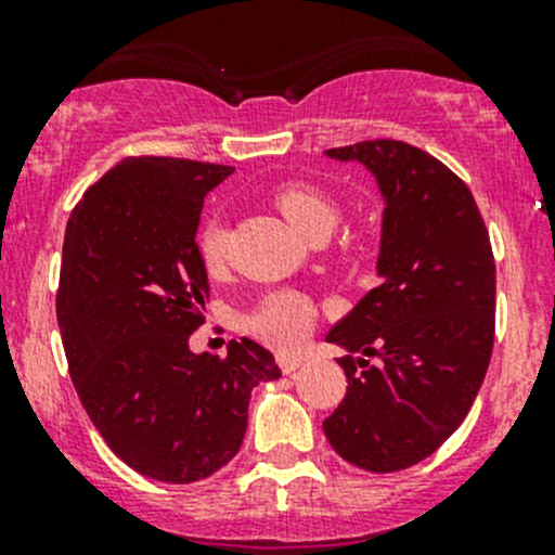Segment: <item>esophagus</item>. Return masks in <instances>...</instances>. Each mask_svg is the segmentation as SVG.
<instances>
[{"label": "esophagus", "mask_w": 555, "mask_h": 555, "mask_svg": "<svg viewBox=\"0 0 555 555\" xmlns=\"http://www.w3.org/2000/svg\"><path fill=\"white\" fill-rule=\"evenodd\" d=\"M300 365H304L300 357H279V367H282V373H287V376H293Z\"/></svg>", "instance_id": "34e87169"}]
</instances>
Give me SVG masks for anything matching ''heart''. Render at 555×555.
Wrapping results in <instances>:
<instances>
[{
  "label": "heart",
  "instance_id": "obj_1",
  "mask_svg": "<svg viewBox=\"0 0 555 555\" xmlns=\"http://www.w3.org/2000/svg\"><path fill=\"white\" fill-rule=\"evenodd\" d=\"M279 211L289 225L306 238L317 233H333L338 222V204L311 184H284L273 195ZM198 255L206 271H220L228 257V228L220 220H209L198 233ZM313 306L300 293H273L246 317V330L276 349H293L309 335Z\"/></svg>",
  "mask_w": 555,
  "mask_h": 555
}]
</instances>
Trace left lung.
Here are the masks:
<instances>
[{"mask_svg": "<svg viewBox=\"0 0 555 555\" xmlns=\"http://www.w3.org/2000/svg\"><path fill=\"white\" fill-rule=\"evenodd\" d=\"M324 155L376 177L384 217L382 284L327 333L346 351L338 365L349 386L322 427L349 464L397 473L456 433L489 371L496 295L489 231L467 184L424 150L376 139Z\"/></svg>", "mask_w": 555, "mask_h": 555, "instance_id": "left-lung-1", "label": "left lung"}]
</instances>
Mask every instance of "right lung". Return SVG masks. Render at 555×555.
<instances>
[{"mask_svg": "<svg viewBox=\"0 0 555 555\" xmlns=\"http://www.w3.org/2000/svg\"><path fill=\"white\" fill-rule=\"evenodd\" d=\"M231 166L126 158L66 222L55 298L69 376L93 427L147 478L195 483L225 467L246 433L249 397L282 376L255 340L228 354L190 351L209 279L201 209Z\"/></svg>", "mask_w": 555, "mask_h": 555, "instance_id": "right-lung-1", "label": "right lung"}]
</instances>
